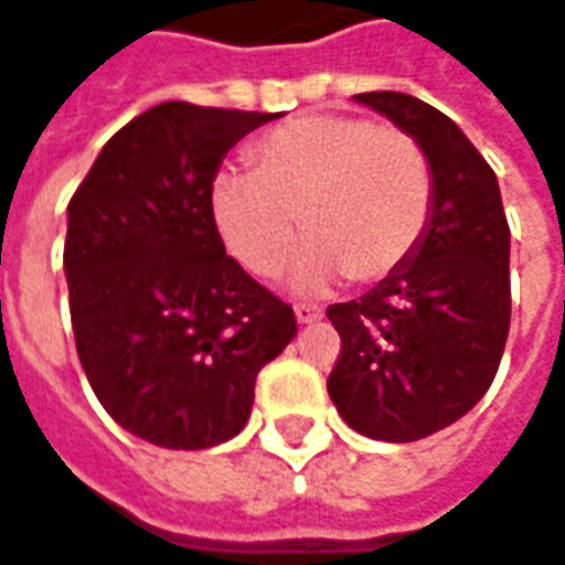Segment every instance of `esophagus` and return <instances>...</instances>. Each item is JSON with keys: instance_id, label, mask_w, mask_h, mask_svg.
<instances>
[{"instance_id": "34e87169", "label": "esophagus", "mask_w": 565, "mask_h": 565, "mask_svg": "<svg viewBox=\"0 0 565 565\" xmlns=\"http://www.w3.org/2000/svg\"><path fill=\"white\" fill-rule=\"evenodd\" d=\"M324 318V311L318 308V305H296V321L298 324H315V321H321Z\"/></svg>"}]
</instances>
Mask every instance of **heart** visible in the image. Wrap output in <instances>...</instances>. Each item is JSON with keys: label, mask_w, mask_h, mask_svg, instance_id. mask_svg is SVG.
Instances as JSON below:
<instances>
[{"label": "heart", "mask_w": 565, "mask_h": 565, "mask_svg": "<svg viewBox=\"0 0 565 565\" xmlns=\"http://www.w3.org/2000/svg\"><path fill=\"white\" fill-rule=\"evenodd\" d=\"M429 206L423 146L353 114H308L269 129L250 149V171L222 168L210 186L218 238L257 276L286 267L305 225L298 289L394 273L423 238Z\"/></svg>", "instance_id": "1"}]
</instances>
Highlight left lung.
<instances>
[{
    "label": "left lung",
    "instance_id": "obj_1",
    "mask_svg": "<svg viewBox=\"0 0 565 565\" xmlns=\"http://www.w3.org/2000/svg\"><path fill=\"white\" fill-rule=\"evenodd\" d=\"M355 100L423 146L433 206L401 267L327 308L343 343L327 391L355 433L416 441L461 419L493 384L512 318L509 222L493 168L455 120L401 92Z\"/></svg>",
    "mask_w": 565,
    "mask_h": 565
}]
</instances>
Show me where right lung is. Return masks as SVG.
Wrapping results in <instances>:
<instances>
[{"instance_id": "1", "label": "right lung", "mask_w": 565, "mask_h": 565, "mask_svg": "<svg viewBox=\"0 0 565 565\" xmlns=\"http://www.w3.org/2000/svg\"><path fill=\"white\" fill-rule=\"evenodd\" d=\"M276 114L164 100L107 139L70 200L75 350L100 407L158 448L238 436L257 372L296 337L286 301L215 232L212 178Z\"/></svg>"}]
</instances>
